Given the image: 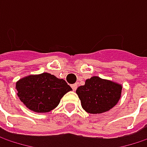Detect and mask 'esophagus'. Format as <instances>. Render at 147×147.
I'll return each instance as SVG.
<instances>
[{
	"mask_svg": "<svg viewBox=\"0 0 147 147\" xmlns=\"http://www.w3.org/2000/svg\"><path fill=\"white\" fill-rule=\"evenodd\" d=\"M71 88H72L73 91H76V88H77V84H76V83H75V84H72V85H71Z\"/></svg>",
	"mask_w": 147,
	"mask_h": 147,
	"instance_id": "esophagus-1",
	"label": "esophagus"
}]
</instances>
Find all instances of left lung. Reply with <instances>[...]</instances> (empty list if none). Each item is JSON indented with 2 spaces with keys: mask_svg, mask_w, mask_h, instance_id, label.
Listing matches in <instances>:
<instances>
[{
  "mask_svg": "<svg viewBox=\"0 0 147 147\" xmlns=\"http://www.w3.org/2000/svg\"><path fill=\"white\" fill-rule=\"evenodd\" d=\"M122 86L111 81L93 76L76 89L82 108L88 113L99 114L114 107L121 97Z\"/></svg>",
  "mask_w": 147,
  "mask_h": 147,
  "instance_id": "obj_1",
  "label": "left lung"
}]
</instances>
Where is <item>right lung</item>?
Listing matches in <instances>:
<instances>
[{
  "mask_svg": "<svg viewBox=\"0 0 147 147\" xmlns=\"http://www.w3.org/2000/svg\"><path fill=\"white\" fill-rule=\"evenodd\" d=\"M18 96L30 110L48 112L53 110L61 98L71 88L63 79L49 73L29 76L16 83Z\"/></svg>",
  "mask_w": 147,
  "mask_h": 147,
  "instance_id": "add662e5",
  "label": "right lung"
}]
</instances>
